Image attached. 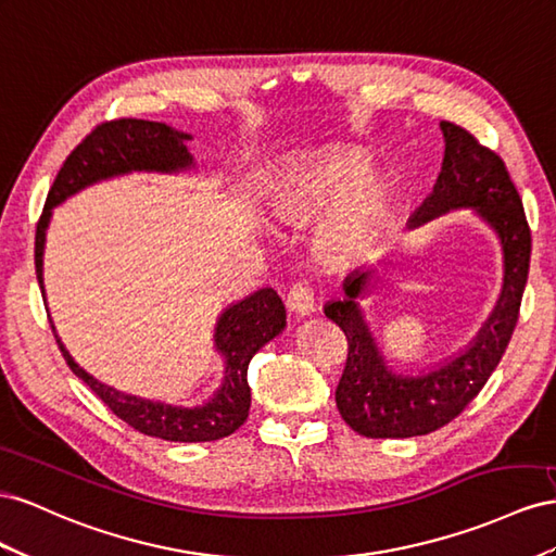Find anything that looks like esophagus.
<instances>
[{
    "label": "esophagus",
    "instance_id": "esophagus-1",
    "mask_svg": "<svg viewBox=\"0 0 556 556\" xmlns=\"http://www.w3.org/2000/svg\"><path fill=\"white\" fill-rule=\"evenodd\" d=\"M287 307L295 316H307L314 312V291L307 283H293L287 295Z\"/></svg>",
    "mask_w": 556,
    "mask_h": 556
}]
</instances>
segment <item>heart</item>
I'll list each match as a JSON object with an SVG mask.
<instances>
[{
  "instance_id": "heart-1",
  "label": "heart",
  "mask_w": 556,
  "mask_h": 556,
  "mask_svg": "<svg viewBox=\"0 0 556 556\" xmlns=\"http://www.w3.org/2000/svg\"><path fill=\"white\" fill-rule=\"evenodd\" d=\"M372 153L338 147L293 161L269 184L267 210L287 228L319 226L314 253L330 267L358 263L382 235L393 200L391 174L372 167Z\"/></svg>"
}]
</instances>
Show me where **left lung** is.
Instances as JSON below:
<instances>
[{
	"label": "left lung",
	"instance_id": "8db88e82",
	"mask_svg": "<svg viewBox=\"0 0 556 556\" xmlns=\"http://www.w3.org/2000/svg\"><path fill=\"white\" fill-rule=\"evenodd\" d=\"M445 157L433 193L412 214L409 228L450 210L470 207L496 230L503 247V291L489 321L466 352L445 366L417 377L389 370L363 319L361 298L375 279V269H361L344 281V298L324 307L326 316L346 336V361L336 389L342 419L366 438H412L438 431L456 419L482 391L510 342L525 295L531 230L525 204L501 155L482 147L462 125L442 121Z\"/></svg>",
	"mask_w": 556,
	"mask_h": 556
}]
</instances>
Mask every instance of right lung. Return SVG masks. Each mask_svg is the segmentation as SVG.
Segmentation results:
<instances>
[{"label":"right lung","mask_w":556,"mask_h":556,"mask_svg":"<svg viewBox=\"0 0 556 556\" xmlns=\"http://www.w3.org/2000/svg\"><path fill=\"white\" fill-rule=\"evenodd\" d=\"M190 135L172 130L165 123L118 118L98 125L81 144H78L67 161L62 163L58 177L46 198L43 212L37 224L35 237V265L37 279L43 293V242L49 228L51 212L60 202H65L78 190L98 184L102 179L118 177L128 172H179L193 167V155L188 153L186 141ZM287 326V309L281 298L273 289H261L240 303L230 305L218 316L214 344L218 354L226 358L224 384L214 393V399L198 407H177L161 401H147L139 395L116 391L98 382L92 375L70 356L65 344L55 336L62 356H65L72 372L84 379L94 395L123 419L135 431L163 438L169 442H210L220 440L240 428L249 417L251 389L247 382L249 361L258 349L273 340ZM55 330V326L51 324Z\"/></svg>","instance_id":"obj_1"}]
</instances>
